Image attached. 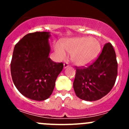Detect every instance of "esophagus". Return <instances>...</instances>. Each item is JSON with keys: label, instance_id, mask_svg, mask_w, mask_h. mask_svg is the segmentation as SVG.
Listing matches in <instances>:
<instances>
[{"label": "esophagus", "instance_id": "esophagus-1", "mask_svg": "<svg viewBox=\"0 0 129 129\" xmlns=\"http://www.w3.org/2000/svg\"><path fill=\"white\" fill-rule=\"evenodd\" d=\"M69 66V63H67V62H66V63H63V68H64V69L67 68V67H68Z\"/></svg>", "mask_w": 129, "mask_h": 129}]
</instances>
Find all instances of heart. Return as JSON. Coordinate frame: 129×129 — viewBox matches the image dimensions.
<instances>
[{
  "instance_id": "obj_1",
  "label": "heart",
  "mask_w": 129,
  "mask_h": 129,
  "mask_svg": "<svg viewBox=\"0 0 129 129\" xmlns=\"http://www.w3.org/2000/svg\"><path fill=\"white\" fill-rule=\"evenodd\" d=\"M55 54L60 60L67 58L71 54L72 62L77 66H85L97 57L101 50V44L93 37H81L70 39L63 45L57 42L54 46Z\"/></svg>"
}]
</instances>
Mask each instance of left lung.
I'll return each mask as SVG.
<instances>
[{"instance_id":"obj_1","label":"left lung","mask_w":129,"mask_h":129,"mask_svg":"<svg viewBox=\"0 0 129 129\" xmlns=\"http://www.w3.org/2000/svg\"><path fill=\"white\" fill-rule=\"evenodd\" d=\"M117 62L112 45L107 43L98 58L87 67H76L73 83L79 98L95 101L106 95L114 87L117 75Z\"/></svg>"}]
</instances>
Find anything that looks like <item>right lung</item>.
Here are the masks:
<instances>
[{
  "instance_id": "1",
  "label": "right lung",
  "mask_w": 129,
  "mask_h": 129,
  "mask_svg": "<svg viewBox=\"0 0 129 129\" xmlns=\"http://www.w3.org/2000/svg\"><path fill=\"white\" fill-rule=\"evenodd\" d=\"M47 32L25 35L17 43L10 63L13 82L25 97L42 101L52 93L57 76L63 64L49 57L50 51Z\"/></svg>"
}]
</instances>
